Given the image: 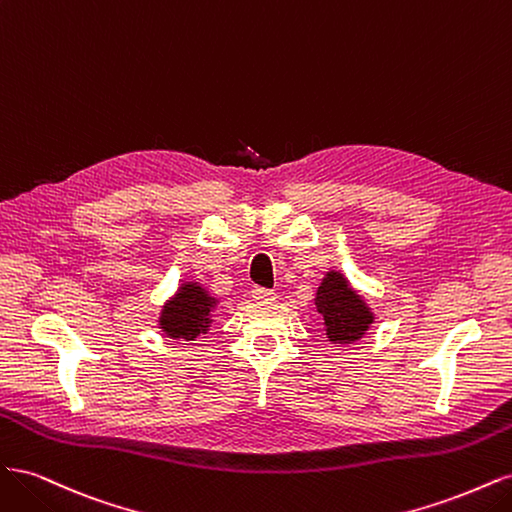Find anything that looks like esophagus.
<instances>
[{
	"instance_id": "1",
	"label": "esophagus",
	"mask_w": 512,
	"mask_h": 512,
	"mask_svg": "<svg viewBox=\"0 0 512 512\" xmlns=\"http://www.w3.org/2000/svg\"><path fill=\"white\" fill-rule=\"evenodd\" d=\"M252 299L258 301V303H267V301L275 299V292L267 290V288H254L252 290Z\"/></svg>"
}]
</instances>
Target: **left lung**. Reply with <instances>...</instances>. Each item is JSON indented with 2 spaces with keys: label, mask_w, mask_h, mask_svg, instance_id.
<instances>
[{
  "label": "left lung",
  "mask_w": 512,
  "mask_h": 512,
  "mask_svg": "<svg viewBox=\"0 0 512 512\" xmlns=\"http://www.w3.org/2000/svg\"><path fill=\"white\" fill-rule=\"evenodd\" d=\"M316 309L322 316L324 335L331 344L348 346L359 342L376 316L342 271H327L316 290Z\"/></svg>",
  "instance_id": "8db88e82"
}]
</instances>
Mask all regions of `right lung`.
Returning a JSON list of instances; mask_svg holds the SVG:
<instances>
[{
  "mask_svg": "<svg viewBox=\"0 0 512 512\" xmlns=\"http://www.w3.org/2000/svg\"><path fill=\"white\" fill-rule=\"evenodd\" d=\"M218 299L198 282H183L179 290L164 305L158 327L170 339L194 342L200 333H207L213 324V309Z\"/></svg>",
  "mask_w": 512,
  "mask_h": 512,
  "instance_id": "1",
  "label": "right lung"
}]
</instances>
